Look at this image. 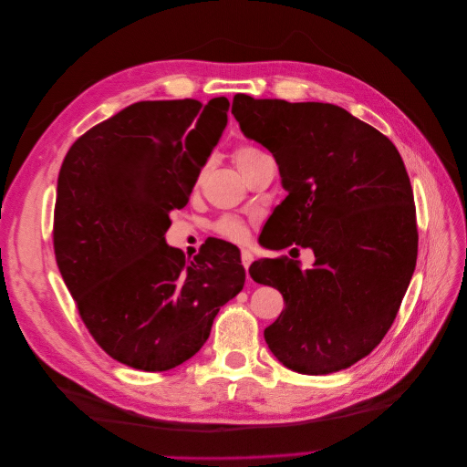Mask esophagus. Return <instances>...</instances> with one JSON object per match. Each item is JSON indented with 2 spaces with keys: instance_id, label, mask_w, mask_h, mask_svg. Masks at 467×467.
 <instances>
[{
  "instance_id": "1",
  "label": "esophagus",
  "mask_w": 467,
  "mask_h": 467,
  "mask_svg": "<svg viewBox=\"0 0 467 467\" xmlns=\"http://www.w3.org/2000/svg\"><path fill=\"white\" fill-rule=\"evenodd\" d=\"M253 260H254V256H253V253H251V251H247V249H243V251H241V264H243V268H245L247 272H249V268H251Z\"/></svg>"
}]
</instances>
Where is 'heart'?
<instances>
[{
	"instance_id": "heart-1",
	"label": "heart",
	"mask_w": 467,
	"mask_h": 467,
	"mask_svg": "<svg viewBox=\"0 0 467 467\" xmlns=\"http://www.w3.org/2000/svg\"><path fill=\"white\" fill-rule=\"evenodd\" d=\"M264 151H260L258 148L251 146V144H239L235 150H234V161L237 165V169L243 172V176H245L249 172V169L264 158ZM214 232L224 237L228 241H234V243H241L245 241L249 237V230L247 226L243 224V222L235 216H222L220 220L214 222Z\"/></svg>"
}]
</instances>
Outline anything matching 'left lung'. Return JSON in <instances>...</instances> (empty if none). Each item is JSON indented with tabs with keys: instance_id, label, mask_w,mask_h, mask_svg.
<instances>
[{
	"instance_id": "left-lung-1",
	"label": "left lung",
	"mask_w": 467,
	"mask_h": 467,
	"mask_svg": "<svg viewBox=\"0 0 467 467\" xmlns=\"http://www.w3.org/2000/svg\"><path fill=\"white\" fill-rule=\"evenodd\" d=\"M243 135L277 161L285 202L265 222L270 249H312L316 264L264 258L256 283L285 309L264 330L275 358L300 374L351 367L382 342L418 256L412 186L393 142L344 108L235 95Z\"/></svg>"
}]
</instances>
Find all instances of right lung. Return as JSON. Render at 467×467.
Segmentation results:
<instances>
[{
  "instance_id": "obj_1",
  "label": "right lung",
  "mask_w": 467,
  "mask_h": 467,
  "mask_svg": "<svg viewBox=\"0 0 467 467\" xmlns=\"http://www.w3.org/2000/svg\"><path fill=\"white\" fill-rule=\"evenodd\" d=\"M228 108L226 97L135 102L88 129L62 161L58 270L95 342L127 367L163 372L193 358L245 285L230 243L209 239L193 260L165 243L169 213L186 207Z\"/></svg>"
}]
</instances>
